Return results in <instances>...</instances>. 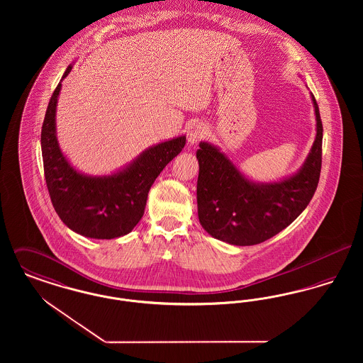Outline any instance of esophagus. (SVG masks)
Masks as SVG:
<instances>
[{"instance_id":"obj_1","label":"esophagus","mask_w":363,"mask_h":363,"mask_svg":"<svg viewBox=\"0 0 363 363\" xmlns=\"http://www.w3.org/2000/svg\"><path fill=\"white\" fill-rule=\"evenodd\" d=\"M207 129L203 125H193L188 133V141L189 144H197L201 138H206Z\"/></svg>"}]
</instances>
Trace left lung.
<instances>
[{"label":"left lung","instance_id":"obj_1","mask_svg":"<svg viewBox=\"0 0 363 363\" xmlns=\"http://www.w3.org/2000/svg\"><path fill=\"white\" fill-rule=\"evenodd\" d=\"M315 114V138L303 164L275 182L249 179L219 147L201 141L199 160V220L209 235L237 246H250L277 235L308 207L321 172L323 122Z\"/></svg>","mask_w":363,"mask_h":363}]
</instances>
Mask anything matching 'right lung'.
Masks as SVG:
<instances>
[{
    "label": "right lung",
    "mask_w": 363,
    "mask_h": 363,
    "mask_svg": "<svg viewBox=\"0 0 363 363\" xmlns=\"http://www.w3.org/2000/svg\"><path fill=\"white\" fill-rule=\"evenodd\" d=\"M72 67L70 64L67 68L61 82ZM61 82L52 92L40 135L45 178L52 207L72 231L83 237L120 238L129 234L143 218L156 177L182 151L186 136L155 144L108 175L80 173L64 155L57 138L55 111Z\"/></svg>",
    "instance_id": "right-lung-1"
}]
</instances>
